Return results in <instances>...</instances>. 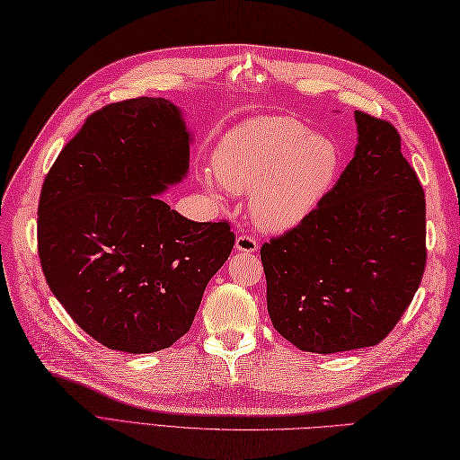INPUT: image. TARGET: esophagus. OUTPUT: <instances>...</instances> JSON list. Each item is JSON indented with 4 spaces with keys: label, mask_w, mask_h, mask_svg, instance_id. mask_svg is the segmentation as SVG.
Masks as SVG:
<instances>
[{
    "label": "esophagus",
    "mask_w": 460,
    "mask_h": 460,
    "mask_svg": "<svg viewBox=\"0 0 460 460\" xmlns=\"http://www.w3.org/2000/svg\"><path fill=\"white\" fill-rule=\"evenodd\" d=\"M236 250L238 252H257V240L252 234H240L236 238Z\"/></svg>",
    "instance_id": "34e87169"
}]
</instances>
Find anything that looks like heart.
<instances>
[{
  "instance_id": "1",
  "label": "heart",
  "mask_w": 460,
  "mask_h": 460,
  "mask_svg": "<svg viewBox=\"0 0 460 460\" xmlns=\"http://www.w3.org/2000/svg\"><path fill=\"white\" fill-rule=\"evenodd\" d=\"M340 148L295 117H260L232 128L215 152L218 181L250 193L253 220L267 230L295 226L328 193Z\"/></svg>"
}]
</instances>
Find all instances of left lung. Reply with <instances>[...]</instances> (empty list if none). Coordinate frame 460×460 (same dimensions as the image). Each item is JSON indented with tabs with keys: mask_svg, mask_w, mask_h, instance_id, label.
Returning a JSON list of instances; mask_svg holds the SVG:
<instances>
[{
	"mask_svg": "<svg viewBox=\"0 0 460 460\" xmlns=\"http://www.w3.org/2000/svg\"><path fill=\"white\" fill-rule=\"evenodd\" d=\"M359 144L318 205L261 245L273 328L310 353L383 341L428 261L425 193L392 122L355 111Z\"/></svg>",
	"mask_w": 460,
	"mask_h": 460,
	"instance_id": "left-lung-1",
	"label": "left lung"
}]
</instances>
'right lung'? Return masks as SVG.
Here are the masks:
<instances>
[{"mask_svg":"<svg viewBox=\"0 0 460 460\" xmlns=\"http://www.w3.org/2000/svg\"><path fill=\"white\" fill-rule=\"evenodd\" d=\"M189 142L167 99L119 101L85 119L44 177V279L109 349L152 353L185 335L236 242L228 220L193 222L158 199L187 173Z\"/></svg>","mask_w":460,"mask_h":460,"instance_id":"add662e5","label":"right lung"}]
</instances>
